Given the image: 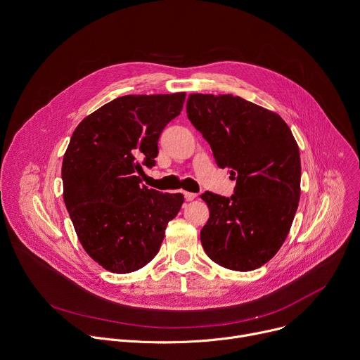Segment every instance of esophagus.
Returning a JSON list of instances; mask_svg holds the SVG:
<instances>
[{"label":"esophagus","mask_w":360,"mask_h":360,"mask_svg":"<svg viewBox=\"0 0 360 360\" xmlns=\"http://www.w3.org/2000/svg\"><path fill=\"white\" fill-rule=\"evenodd\" d=\"M184 196H185L186 200H192V199L196 198V193H193V192H184Z\"/></svg>","instance_id":"1"}]
</instances>
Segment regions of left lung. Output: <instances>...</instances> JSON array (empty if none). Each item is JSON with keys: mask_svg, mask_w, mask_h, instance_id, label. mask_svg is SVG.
<instances>
[{"mask_svg": "<svg viewBox=\"0 0 360 360\" xmlns=\"http://www.w3.org/2000/svg\"><path fill=\"white\" fill-rule=\"evenodd\" d=\"M186 114L236 181L231 198L200 195L210 208L202 246L224 268H259L285 242L297 210L300 157L292 131L278 114L231 94H191Z\"/></svg>", "mask_w": 360, "mask_h": 360, "instance_id": "1", "label": "left lung"}]
</instances>
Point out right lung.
<instances>
[{
    "label": "right lung",
    "instance_id": "1",
    "mask_svg": "<svg viewBox=\"0 0 360 360\" xmlns=\"http://www.w3.org/2000/svg\"><path fill=\"white\" fill-rule=\"evenodd\" d=\"M185 92L124 95L84 118L63 161L64 202L91 258L114 274L149 264L184 195L141 185L161 132L182 111Z\"/></svg>",
    "mask_w": 360,
    "mask_h": 360
}]
</instances>
